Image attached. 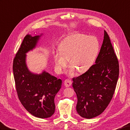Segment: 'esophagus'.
I'll return each mask as SVG.
<instances>
[{
    "instance_id": "1",
    "label": "esophagus",
    "mask_w": 130,
    "mask_h": 130,
    "mask_svg": "<svg viewBox=\"0 0 130 130\" xmlns=\"http://www.w3.org/2000/svg\"><path fill=\"white\" fill-rule=\"evenodd\" d=\"M64 85L66 87H70L72 83V82L71 79H66L64 82Z\"/></svg>"
}]
</instances>
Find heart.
Here are the masks:
<instances>
[{
    "label": "heart",
    "mask_w": 130,
    "mask_h": 130,
    "mask_svg": "<svg viewBox=\"0 0 130 130\" xmlns=\"http://www.w3.org/2000/svg\"><path fill=\"white\" fill-rule=\"evenodd\" d=\"M99 48V41L93 36L76 34L66 37L60 43L59 51L54 53L56 69L61 72L69 59V74H73L75 69L80 73L86 72L93 65Z\"/></svg>",
    "instance_id": "b5f03b06"
}]
</instances>
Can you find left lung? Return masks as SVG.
Returning a JSON list of instances; mask_svg holds the SVG:
<instances>
[{"label":"left lung","instance_id":"obj_1","mask_svg":"<svg viewBox=\"0 0 130 130\" xmlns=\"http://www.w3.org/2000/svg\"><path fill=\"white\" fill-rule=\"evenodd\" d=\"M119 75V61L108 34L104 30L103 42L95 64L83 74L73 78L78 114L87 119L100 115L112 99Z\"/></svg>","mask_w":130,"mask_h":130}]
</instances>
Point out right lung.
Listing matches in <instances>:
<instances>
[{"label": "right lung", "mask_w": 130, "mask_h": 130, "mask_svg": "<svg viewBox=\"0 0 130 130\" xmlns=\"http://www.w3.org/2000/svg\"><path fill=\"white\" fill-rule=\"evenodd\" d=\"M41 36L24 37L13 60L14 77L18 96L28 112L44 119L55 112L54 99L61 88L62 80L43 71L40 74L30 72L26 64V53L35 47Z\"/></svg>", "instance_id": "obj_1"}]
</instances>
